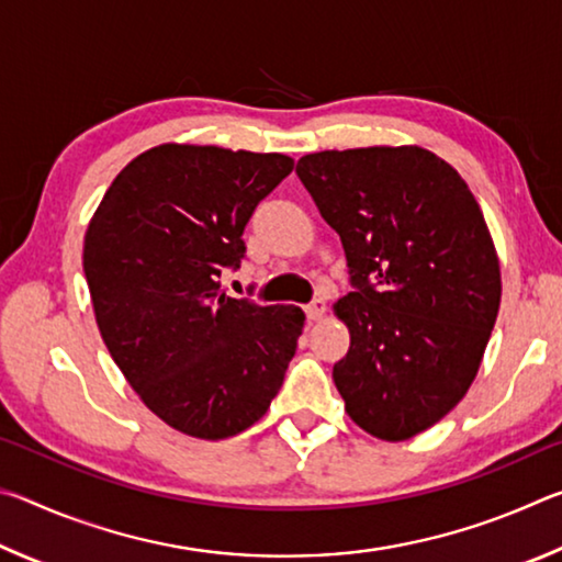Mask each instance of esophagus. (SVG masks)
<instances>
[{
	"instance_id": "obj_1",
	"label": "esophagus",
	"mask_w": 562,
	"mask_h": 562,
	"mask_svg": "<svg viewBox=\"0 0 562 562\" xmlns=\"http://www.w3.org/2000/svg\"><path fill=\"white\" fill-rule=\"evenodd\" d=\"M325 310H327V304H325V300L322 297H315L312 300L307 307H304V315H307V319L310 322H315V319H319L322 315H325Z\"/></svg>"
}]
</instances>
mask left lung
Listing matches in <instances>:
<instances>
[{"mask_svg":"<svg viewBox=\"0 0 562 562\" xmlns=\"http://www.w3.org/2000/svg\"><path fill=\"white\" fill-rule=\"evenodd\" d=\"M297 176L345 245L335 304L351 345L331 376L361 429L404 441L461 402L501 304V268L465 180L431 150L351 148L300 158Z\"/></svg>","mask_w":562,"mask_h":562,"instance_id":"obj_1","label":"left lung"}]
</instances>
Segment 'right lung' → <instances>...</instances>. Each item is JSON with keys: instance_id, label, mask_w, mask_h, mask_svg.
Returning a JSON list of instances; mask_svg holds the SVG:
<instances>
[{"instance_id": "obj_1", "label": "right lung", "mask_w": 562, "mask_h": 562, "mask_svg": "<svg viewBox=\"0 0 562 562\" xmlns=\"http://www.w3.org/2000/svg\"><path fill=\"white\" fill-rule=\"evenodd\" d=\"M282 154L166 144L121 170L83 240L103 341L144 404L195 439H227L268 412L304 312L221 292L245 225L292 173Z\"/></svg>"}]
</instances>
